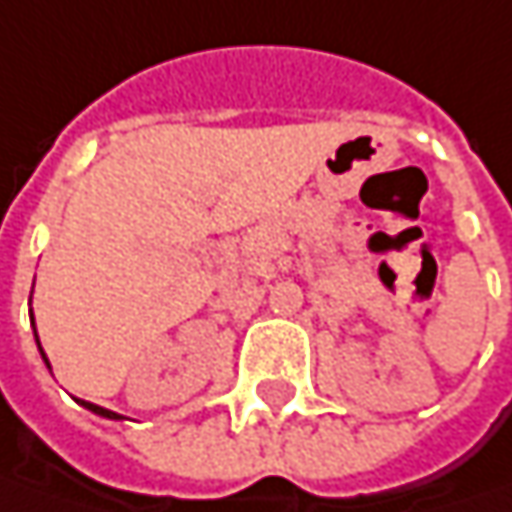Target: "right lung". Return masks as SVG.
<instances>
[{
    "mask_svg": "<svg viewBox=\"0 0 512 512\" xmlns=\"http://www.w3.org/2000/svg\"><path fill=\"white\" fill-rule=\"evenodd\" d=\"M34 336H37V330H34ZM37 345H40V339H37ZM40 353H43V347H40ZM43 359H46V353H43ZM48 365V359H46ZM51 368V365H48ZM83 408H89V411H95V414H101V417H106V420H121V414H115V411H109V408H101L95 406V403H86V400H77Z\"/></svg>",
    "mask_w": 512,
    "mask_h": 512,
    "instance_id": "1",
    "label": "right lung"
}]
</instances>
